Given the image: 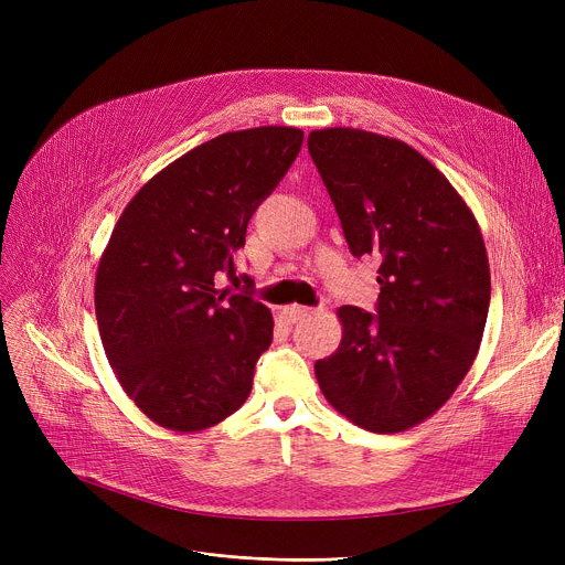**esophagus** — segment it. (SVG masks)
I'll return each mask as SVG.
<instances>
[{
    "mask_svg": "<svg viewBox=\"0 0 565 565\" xmlns=\"http://www.w3.org/2000/svg\"><path fill=\"white\" fill-rule=\"evenodd\" d=\"M284 318L288 320V322H298V320H302V318H307L309 313H313L309 307H300V305H290V307H286L284 311Z\"/></svg>",
    "mask_w": 565,
    "mask_h": 565,
    "instance_id": "obj_1",
    "label": "esophagus"
}]
</instances>
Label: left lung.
I'll return each instance as SVG.
<instances>
[{
  "instance_id": "left-lung-1",
  "label": "left lung",
  "mask_w": 565,
  "mask_h": 565,
  "mask_svg": "<svg viewBox=\"0 0 565 565\" xmlns=\"http://www.w3.org/2000/svg\"><path fill=\"white\" fill-rule=\"evenodd\" d=\"M309 153L352 256L375 254L377 313L341 307L343 337L316 362L328 403L371 433L422 424L477 358L490 307L483 235L435 164L401 139L313 130Z\"/></svg>"
}]
</instances>
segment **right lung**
<instances>
[{"label": "right lung", "mask_w": 565, "mask_h": 565, "mask_svg": "<svg viewBox=\"0 0 565 565\" xmlns=\"http://www.w3.org/2000/svg\"><path fill=\"white\" fill-rule=\"evenodd\" d=\"M305 141L300 128L224 132L156 173L118 217L96 273L109 366L148 419L211 428L247 401L273 313L217 288L233 252Z\"/></svg>", "instance_id": "1"}]
</instances>
